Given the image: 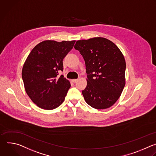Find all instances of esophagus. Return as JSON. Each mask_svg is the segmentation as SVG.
<instances>
[{
  "label": "esophagus",
  "mask_w": 156,
  "mask_h": 156,
  "mask_svg": "<svg viewBox=\"0 0 156 156\" xmlns=\"http://www.w3.org/2000/svg\"><path fill=\"white\" fill-rule=\"evenodd\" d=\"M77 80H78V79H73V80H72V82H73V83H76V82H77Z\"/></svg>",
  "instance_id": "obj_1"
}]
</instances>
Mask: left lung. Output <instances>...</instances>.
Returning a JSON list of instances; mask_svg holds the SVG:
<instances>
[{"label":"left lung","mask_w":156,"mask_h":156,"mask_svg":"<svg viewBox=\"0 0 156 156\" xmlns=\"http://www.w3.org/2000/svg\"><path fill=\"white\" fill-rule=\"evenodd\" d=\"M74 48L85 62L87 85L82 93L86 103L95 109L110 108L126 85L122 53L112 41L100 37L77 41Z\"/></svg>","instance_id":"obj_1"}]
</instances>
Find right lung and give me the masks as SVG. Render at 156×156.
I'll list each match as a JSON object with an SVG mask.
<instances>
[{"mask_svg": "<svg viewBox=\"0 0 156 156\" xmlns=\"http://www.w3.org/2000/svg\"><path fill=\"white\" fill-rule=\"evenodd\" d=\"M76 41L47 40L38 44L27 57L22 69L26 92L38 107L54 109L63 103L71 83L63 75V60Z\"/></svg>", "mask_w": 156, "mask_h": 156, "instance_id": "add662e5", "label": "right lung"}]
</instances>
